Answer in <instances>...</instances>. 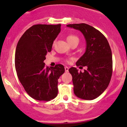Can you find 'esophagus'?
<instances>
[{
    "mask_svg": "<svg viewBox=\"0 0 127 127\" xmlns=\"http://www.w3.org/2000/svg\"><path fill=\"white\" fill-rule=\"evenodd\" d=\"M64 69H65V71H66V72H68L69 67H67V66H66V67H64Z\"/></svg>",
    "mask_w": 127,
    "mask_h": 127,
    "instance_id": "34e87169",
    "label": "esophagus"
}]
</instances>
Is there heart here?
<instances>
[{
	"instance_id": "obj_1",
	"label": "heart",
	"mask_w": 127,
	"mask_h": 127,
	"mask_svg": "<svg viewBox=\"0 0 127 127\" xmlns=\"http://www.w3.org/2000/svg\"><path fill=\"white\" fill-rule=\"evenodd\" d=\"M66 40H67V42H68L69 44H71L72 43H73V42H79V38L74 35H67V37H66Z\"/></svg>"
}]
</instances>
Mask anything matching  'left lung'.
I'll return each mask as SVG.
<instances>
[{
  "mask_svg": "<svg viewBox=\"0 0 127 127\" xmlns=\"http://www.w3.org/2000/svg\"><path fill=\"white\" fill-rule=\"evenodd\" d=\"M67 27L80 31L87 45L85 53L76 65L87 66V69L84 72L74 67L69 69L72 76L74 94L81 99L92 100L101 95L109 84L112 73L111 47L104 35L88 24H67Z\"/></svg>",
  "mask_w": 127,
  "mask_h": 127,
  "instance_id": "8db88e82",
  "label": "left lung"
}]
</instances>
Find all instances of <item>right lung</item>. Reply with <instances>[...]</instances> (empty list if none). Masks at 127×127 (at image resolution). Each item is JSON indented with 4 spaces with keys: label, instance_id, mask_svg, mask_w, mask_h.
<instances>
[{
    "label": "right lung",
    "instance_id": "add662e5",
    "mask_svg": "<svg viewBox=\"0 0 127 127\" xmlns=\"http://www.w3.org/2000/svg\"><path fill=\"white\" fill-rule=\"evenodd\" d=\"M60 31V24H36L18 42L15 58L18 77L27 93L36 100L48 101L58 95V80L64 67L62 64L47 67L43 61Z\"/></svg>",
    "mask_w": 127,
    "mask_h": 127
}]
</instances>
